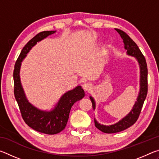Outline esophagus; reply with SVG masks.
<instances>
[{"mask_svg":"<svg viewBox=\"0 0 159 159\" xmlns=\"http://www.w3.org/2000/svg\"><path fill=\"white\" fill-rule=\"evenodd\" d=\"M83 89L85 90V91H90L92 89V85L89 83H85L83 84Z\"/></svg>","mask_w":159,"mask_h":159,"instance_id":"obj_1","label":"esophagus"}]
</instances>
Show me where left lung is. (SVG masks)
<instances>
[{"label": "left lung", "mask_w": 159, "mask_h": 159, "mask_svg": "<svg viewBox=\"0 0 159 159\" xmlns=\"http://www.w3.org/2000/svg\"><path fill=\"white\" fill-rule=\"evenodd\" d=\"M115 29L120 34V37L123 39V43H124V48L127 50L128 55L134 57L138 61L139 69H140V80H139V82H140V83H139L140 84V89H139L138 99H137V101L135 102V104H134L133 109L131 110L130 112L126 116L123 118L121 120H119V122L111 125H104L99 124L95 119V127L99 129V130H101L102 132L105 133H118V132L124 130L125 129L130 127L131 125H133L137 121V120L138 119L142 106H143L144 102L145 99H146L148 91V70L145 57L142 55V52L139 50L138 45H137V44L130 39V37L125 32L118 29ZM90 99L91 102H92L93 108V109H95V100H94V99L91 96L90 97Z\"/></svg>", "instance_id": "8db88e82"}]
</instances>
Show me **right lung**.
I'll return each mask as SVG.
<instances>
[{"label": "right lung", "instance_id": "right-lung-1", "mask_svg": "<svg viewBox=\"0 0 159 159\" xmlns=\"http://www.w3.org/2000/svg\"><path fill=\"white\" fill-rule=\"evenodd\" d=\"M55 32L56 31H42L31 39L21 51L13 71L15 98L20 108L21 117L26 124L30 128L36 131L48 134L59 133L65 128L71 107L75 102L85 96L84 90L81 86H77L74 89L64 93L54 109L50 111H41L37 109L29 103L26 98L20 77L21 62L37 42L42 41Z\"/></svg>", "mask_w": 159, "mask_h": 159}]
</instances>
